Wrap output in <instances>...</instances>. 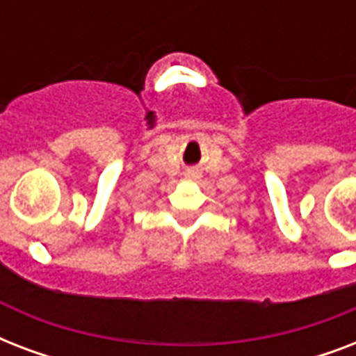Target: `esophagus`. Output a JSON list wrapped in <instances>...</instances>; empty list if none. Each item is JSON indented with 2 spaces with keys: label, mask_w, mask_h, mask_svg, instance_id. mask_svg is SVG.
Instances as JSON below:
<instances>
[{
  "label": "esophagus",
  "mask_w": 356,
  "mask_h": 356,
  "mask_svg": "<svg viewBox=\"0 0 356 356\" xmlns=\"http://www.w3.org/2000/svg\"><path fill=\"white\" fill-rule=\"evenodd\" d=\"M197 177H200V172H197V170H186V179H188V181H195Z\"/></svg>",
  "instance_id": "34e87169"
}]
</instances>
